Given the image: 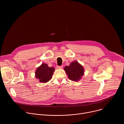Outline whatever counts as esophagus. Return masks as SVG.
Instances as JSON below:
<instances>
[{
	"label": "esophagus",
	"mask_w": 124,
	"mask_h": 124,
	"mask_svg": "<svg viewBox=\"0 0 124 124\" xmlns=\"http://www.w3.org/2000/svg\"><path fill=\"white\" fill-rule=\"evenodd\" d=\"M63 68V66H57V69H62Z\"/></svg>",
	"instance_id": "esophagus-1"
}]
</instances>
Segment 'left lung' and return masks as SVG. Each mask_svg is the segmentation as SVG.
Returning <instances> with one entry per match:
<instances>
[{"mask_svg":"<svg viewBox=\"0 0 124 124\" xmlns=\"http://www.w3.org/2000/svg\"><path fill=\"white\" fill-rule=\"evenodd\" d=\"M64 70L69 78L73 81H78L80 79L84 74L83 67L76 61L70 63L69 66H66Z\"/></svg>","mask_w":124,"mask_h":124,"instance_id":"obj_1","label":"left lung"}]
</instances>
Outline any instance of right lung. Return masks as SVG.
Masks as SVG:
<instances>
[{"instance_id": "obj_1", "label": "right lung", "mask_w": 124, "mask_h": 124, "mask_svg": "<svg viewBox=\"0 0 124 124\" xmlns=\"http://www.w3.org/2000/svg\"><path fill=\"white\" fill-rule=\"evenodd\" d=\"M54 70V67H49L46 64L43 63L37 69L35 77L39 79L40 82H46L51 79Z\"/></svg>"}]
</instances>
